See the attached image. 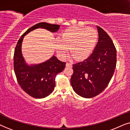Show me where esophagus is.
I'll return each instance as SVG.
<instances>
[{"label": "esophagus", "mask_w": 130, "mask_h": 130, "mask_svg": "<svg viewBox=\"0 0 130 130\" xmlns=\"http://www.w3.org/2000/svg\"><path fill=\"white\" fill-rule=\"evenodd\" d=\"M66 67H72V64L67 63L66 64Z\"/></svg>", "instance_id": "esophagus-1"}]
</instances>
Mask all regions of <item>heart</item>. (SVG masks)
Returning a JSON list of instances; mask_svg holds the SVG:
<instances>
[{
    "label": "heart",
    "instance_id": "1",
    "mask_svg": "<svg viewBox=\"0 0 130 130\" xmlns=\"http://www.w3.org/2000/svg\"><path fill=\"white\" fill-rule=\"evenodd\" d=\"M60 42L56 41L57 54L64 59L68 53L76 60H83L91 54L98 39V34L93 28L70 27L60 36Z\"/></svg>",
    "mask_w": 130,
    "mask_h": 130
}]
</instances>
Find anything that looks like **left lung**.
Masks as SVG:
<instances>
[{
  "instance_id": "obj_1",
  "label": "left lung",
  "mask_w": 130,
  "mask_h": 130,
  "mask_svg": "<svg viewBox=\"0 0 130 130\" xmlns=\"http://www.w3.org/2000/svg\"><path fill=\"white\" fill-rule=\"evenodd\" d=\"M99 39L92 54L84 61L73 65L71 77L73 89L77 95L91 98L106 88L117 64V50L112 40L97 26Z\"/></svg>"
}]
</instances>
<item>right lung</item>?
<instances>
[{
  "mask_svg": "<svg viewBox=\"0 0 130 130\" xmlns=\"http://www.w3.org/2000/svg\"><path fill=\"white\" fill-rule=\"evenodd\" d=\"M59 25L40 22L29 28L23 34L16 45L13 56V67L18 82L21 88L34 98H44L52 93L55 87L57 74L65 68V62L60 61L56 56L44 63L28 65L22 56L21 47L24 36L37 28H44L56 32L59 29Z\"/></svg>",
  "mask_w": 130,
  "mask_h": 130,
  "instance_id": "right-lung-1",
  "label": "right lung"
}]
</instances>
